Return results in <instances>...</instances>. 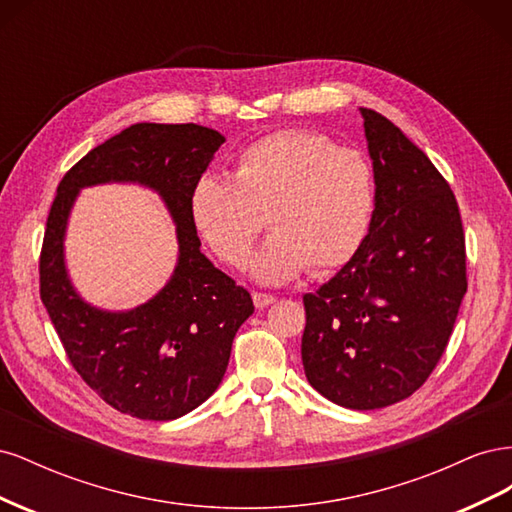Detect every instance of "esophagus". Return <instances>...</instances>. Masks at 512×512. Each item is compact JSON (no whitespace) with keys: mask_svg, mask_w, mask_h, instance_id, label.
<instances>
[{"mask_svg":"<svg viewBox=\"0 0 512 512\" xmlns=\"http://www.w3.org/2000/svg\"><path fill=\"white\" fill-rule=\"evenodd\" d=\"M252 299H254V305H256L258 309H262V307H269L271 303H275V294H267V292H254V294H252Z\"/></svg>","mask_w":512,"mask_h":512,"instance_id":"esophagus-1","label":"esophagus"}]
</instances>
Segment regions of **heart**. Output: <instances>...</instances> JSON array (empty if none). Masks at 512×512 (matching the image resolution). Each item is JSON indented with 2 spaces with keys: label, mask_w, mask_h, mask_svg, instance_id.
<instances>
[{
  "label": "heart",
  "mask_w": 512,
  "mask_h": 512,
  "mask_svg": "<svg viewBox=\"0 0 512 512\" xmlns=\"http://www.w3.org/2000/svg\"><path fill=\"white\" fill-rule=\"evenodd\" d=\"M376 207V181L365 153L337 147L309 130H280L245 147L232 179L198 177L190 218L211 252L245 269L267 224L273 230L254 260L265 284H282L305 267L322 275L356 256Z\"/></svg>",
  "instance_id": "obj_1"
}]
</instances>
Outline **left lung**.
<instances>
[{
	"label": "left lung",
	"mask_w": 512,
	"mask_h": 512,
	"mask_svg": "<svg viewBox=\"0 0 512 512\" xmlns=\"http://www.w3.org/2000/svg\"><path fill=\"white\" fill-rule=\"evenodd\" d=\"M376 209L356 256L303 297L301 359L333 404L376 410L421 389L468 290L466 235L451 185L397 126L361 108Z\"/></svg>",
	"instance_id": "obj_1"
}]
</instances>
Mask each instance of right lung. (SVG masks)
<instances>
[{"label": "right lung", "instance_id": "1", "mask_svg": "<svg viewBox=\"0 0 512 512\" xmlns=\"http://www.w3.org/2000/svg\"><path fill=\"white\" fill-rule=\"evenodd\" d=\"M226 138L196 123H134L76 162L57 185L40 252V299L72 367L108 406L173 421L203 404L228 367L232 339L252 316L250 292L200 252L190 194ZM138 180L158 189L178 224L180 262L149 304L126 315L83 304L63 267V230L85 184Z\"/></svg>", "mask_w": 512, "mask_h": 512}]
</instances>
